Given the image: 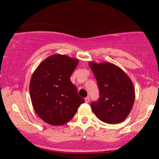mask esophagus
I'll use <instances>...</instances> for the list:
<instances>
[{"label":"esophagus","mask_w":159,"mask_h":159,"mask_svg":"<svg viewBox=\"0 0 159 159\" xmlns=\"http://www.w3.org/2000/svg\"><path fill=\"white\" fill-rule=\"evenodd\" d=\"M84 101H85L86 103H89V102H90V98H89V97H86L84 98Z\"/></svg>","instance_id":"1"}]
</instances>
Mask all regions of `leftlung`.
<instances>
[{
    "label": "left lung",
    "mask_w": 159,
    "mask_h": 159,
    "mask_svg": "<svg viewBox=\"0 0 159 159\" xmlns=\"http://www.w3.org/2000/svg\"><path fill=\"white\" fill-rule=\"evenodd\" d=\"M97 81L100 97L91 103L95 115L104 123L116 124L126 119L132 111L135 91L132 80L116 65L89 62Z\"/></svg>",
    "instance_id": "obj_1"
}]
</instances>
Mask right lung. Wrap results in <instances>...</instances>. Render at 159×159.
<instances>
[{
	"label": "right lung",
	"mask_w": 159,
	"mask_h": 159,
	"mask_svg": "<svg viewBox=\"0 0 159 159\" xmlns=\"http://www.w3.org/2000/svg\"><path fill=\"white\" fill-rule=\"evenodd\" d=\"M78 62L64 54H52L33 73L29 87L30 99L36 114L45 123L52 125L68 123L84 102L70 81Z\"/></svg>",
	"instance_id": "obj_1"
}]
</instances>
